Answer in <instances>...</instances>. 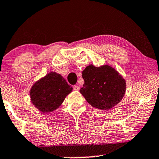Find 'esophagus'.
<instances>
[{
  "label": "esophagus",
  "instance_id": "34e87169",
  "mask_svg": "<svg viewBox=\"0 0 159 159\" xmlns=\"http://www.w3.org/2000/svg\"><path fill=\"white\" fill-rule=\"evenodd\" d=\"M73 88H74V90H75V91L80 90V87L77 86V85H75V86L73 87Z\"/></svg>",
  "mask_w": 159,
  "mask_h": 159
}]
</instances>
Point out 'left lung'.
Segmentation results:
<instances>
[{
    "instance_id": "obj_1",
    "label": "left lung",
    "mask_w": 159,
    "mask_h": 159,
    "mask_svg": "<svg viewBox=\"0 0 159 159\" xmlns=\"http://www.w3.org/2000/svg\"><path fill=\"white\" fill-rule=\"evenodd\" d=\"M82 74L84 83L80 92L93 107L109 110L123 98L126 81L114 68L90 64Z\"/></svg>"
}]
</instances>
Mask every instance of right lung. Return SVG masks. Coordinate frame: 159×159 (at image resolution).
I'll use <instances>...</instances> for the list:
<instances>
[{"label":"right lung","mask_w":159,"mask_h":159,"mask_svg":"<svg viewBox=\"0 0 159 159\" xmlns=\"http://www.w3.org/2000/svg\"><path fill=\"white\" fill-rule=\"evenodd\" d=\"M72 91L60 74L51 71L34 82L30 90L32 103L43 113L52 112L59 108Z\"/></svg>","instance_id":"obj_1"}]
</instances>
